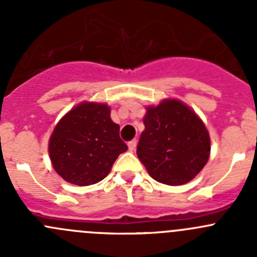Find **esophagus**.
I'll list each match as a JSON object with an SVG mask.
<instances>
[{
  "instance_id": "obj_1",
  "label": "esophagus",
  "mask_w": 257,
  "mask_h": 257,
  "mask_svg": "<svg viewBox=\"0 0 257 257\" xmlns=\"http://www.w3.org/2000/svg\"><path fill=\"white\" fill-rule=\"evenodd\" d=\"M137 144H138V142H137V139H133L132 142H129L128 143V149L131 150V152H134L137 148Z\"/></svg>"
}]
</instances>
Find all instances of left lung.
<instances>
[{
	"label": "left lung",
	"instance_id": "8db88e82",
	"mask_svg": "<svg viewBox=\"0 0 257 257\" xmlns=\"http://www.w3.org/2000/svg\"><path fill=\"white\" fill-rule=\"evenodd\" d=\"M143 121L137 155L150 177L167 185L193 180L210 157V136L200 116L172 98L147 107Z\"/></svg>",
	"mask_w": 257,
	"mask_h": 257
}]
</instances>
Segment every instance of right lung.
<instances>
[{"mask_svg":"<svg viewBox=\"0 0 257 257\" xmlns=\"http://www.w3.org/2000/svg\"><path fill=\"white\" fill-rule=\"evenodd\" d=\"M128 149L105 103L82 102L64 114L49 137L53 169L79 186L103 180L119 154Z\"/></svg>","mask_w":257,"mask_h":257,"instance_id":"obj_1","label":"right lung"}]
</instances>
